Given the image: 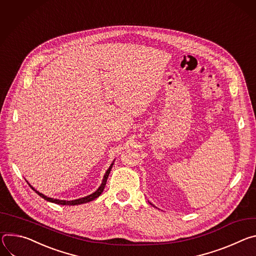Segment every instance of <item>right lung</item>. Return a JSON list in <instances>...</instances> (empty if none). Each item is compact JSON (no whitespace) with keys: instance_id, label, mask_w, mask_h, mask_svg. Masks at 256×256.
<instances>
[{"instance_id":"add662e5","label":"right lung","mask_w":256,"mask_h":256,"mask_svg":"<svg viewBox=\"0 0 256 256\" xmlns=\"http://www.w3.org/2000/svg\"><path fill=\"white\" fill-rule=\"evenodd\" d=\"M112 164H114V162L110 164V168L106 170V174H104V179H102V184H100V186L98 188V190L96 191H94V193H92L90 195H88V196H85V197H82V198H78V200H54V198H50V197H48V196H46V195H44L42 193H40V192H38V190H36L30 183H28V185H30L40 197H42L44 200H46V202H54V204H61V206H78V204H86V202H92V200H94L96 198H98L102 193V191H104V186H106V180H108V175H110V170H112Z\"/></svg>"}]
</instances>
